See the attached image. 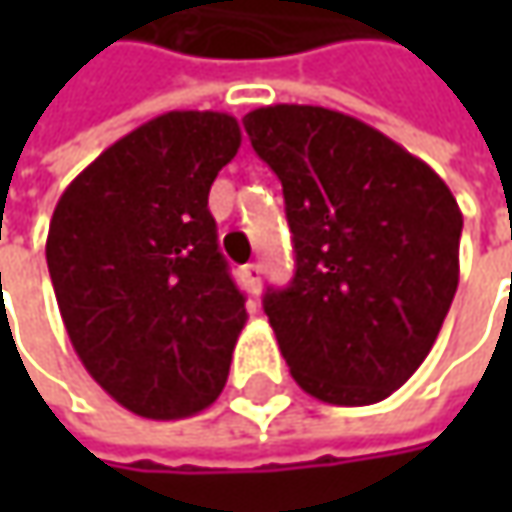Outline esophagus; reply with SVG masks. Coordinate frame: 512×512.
I'll list each match as a JSON object with an SVG mask.
<instances>
[{"label":"esophagus","mask_w":512,"mask_h":512,"mask_svg":"<svg viewBox=\"0 0 512 512\" xmlns=\"http://www.w3.org/2000/svg\"><path fill=\"white\" fill-rule=\"evenodd\" d=\"M242 276H245L247 287H250V293H259L262 290V265H245L242 267Z\"/></svg>","instance_id":"obj_1"}]
</instances>
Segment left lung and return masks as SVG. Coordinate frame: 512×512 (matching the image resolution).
<instances>
[{
  "label": "left lung",
  "mask_w": 512,
  "mask_h": 512,
  "mask_svg": "<svg viewBox=\"0 0 512 512\" xmlns=\"http://www.w3.org/2000/svg\"><path fill=\"white\" fill-rule=\"evenodd\" d=\"M279 176L296 273L265 313L313 399H387L427 359L459 287L462 210L419 156L339 110L270 105L245 116Z\"/></svg>",
  "instance_id": "obj_1"
}]
</instances>
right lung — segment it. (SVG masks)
I'll list each match as a JSON object with an SVG mask.
<instances>
[{
  "label": "right lung",
  "mask_w": 512,
  "mask_h": 512,
  "mask_svg": "<svg viewBox=\"0 0 512 512\" xmlns=\"http://www.w3.org/2000/svg\"><path fill=\"white\" fill-rule=\"evenodd\" d=\"M242 145L219 110H170L99 153L50 219V282L70 344L110 399L187 419L219 399L247 322L207 193Z\"/></svg>",
  "instance_id": "obj_1"
}]
</instances>
